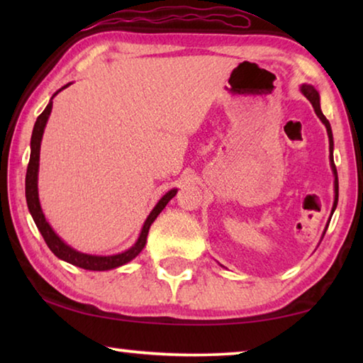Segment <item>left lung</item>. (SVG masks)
Returning <instances> with one entry per match:
<instances>
[{
  "mask_svg": "<svg viewBox=\"0 0 363 363\" xmlns=\"http://www.w3.org/2000/svg\"><path fill=\"white\" fill-rule=\"evenodd\" d=\"M301 93H303L307 99L311 101L312 107H314L315 113L318 118L322 120V123L325 125V128H327V133H328V140H330V163H331V169H333V174H335V203H333V210H331V213H333L336 210V205H337V173H336V167H335V162H333V133H331V126H330V121L325 118V115L322 113V108H320V97H318V93L315 91L314 86L311 84H303L301 86ZM327 230V229H325ZM325 235V233H323Z\"/></svg>",
  "mask_w": 363,
  "mask_h": 363,
  "instance_id": "left-lung-1",
  "label": "left lung"
}]
</instances>
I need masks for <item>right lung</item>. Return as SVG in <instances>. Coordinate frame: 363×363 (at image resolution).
I'll return each instance as SVG.
<instances>
[{
  "label": "right lung",
  "mask_w": 363,
  "mask_h": 363,
  "mask_svg": "<svg viewBox=\"0 0 363 363\" xmlns=\"http://www.w3.org/2000/svg\"><path fill=\"white\" fill-rule=\"evenodd\" d=\"M70 84V83H69ZM65 84L60 88L57 93L65 89ZM56 93V94H57ZM54 94V96H56ZM54 96L51 97V101L46 106V108L43 110V113L36 118L35 126H33V133H32V140H30V162L27 167V176H26V199H27V205H28V211L32 214V218L35 220L36 227L41 232L43 238H45L46 245L49 247V250L56 255L59 259H62L65 262H70L73 266L82 267L86 270H110L115 267H120L123 264L130 262L131 259H134L140 251L144 250L145 242H147V233H149V229L153 220L157 219V216L160 213L163 211V208L168 205V201L173 199L176 195L177 189L169 190L168 194H164L162 199H160L158 203L155 205V208L150 211L149 216H147L145 223L143 225V230H140V235L138 238V242L133 245L130 250L123 251V253L118 255H112V256H94V255H86V253H79V251L73 250L72 247H69L62 238H60L56 232L52 230V227L49 225V223L43 214L41 205H40V199H38V167H40V147H41V139H43V133H45V126L48 123L49 115H51L52 110V99Z\"/></svg>",
  "instance_id": "obj_1"
}]
</instances>
